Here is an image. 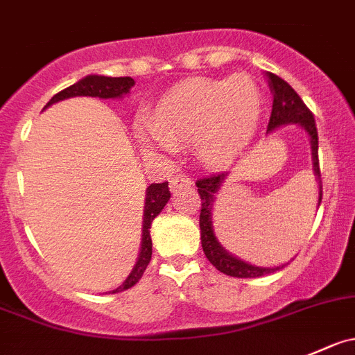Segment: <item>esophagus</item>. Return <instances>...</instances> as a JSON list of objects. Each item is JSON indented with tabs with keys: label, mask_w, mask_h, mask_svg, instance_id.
<instances>
[{
	"label": "esophagus",
	"mask_w": 355,
	"mask_h": 355,
	"mask_svg": "<svg viewBox=\"0 0 355 355\" xmlns=\"http://www.w3.org/2000/svg\"><path fill=\"white\" fill-rule=\"evenodd\" d=\"M192 185V178L185 177V175H175L170 180V189L171 192L182 191V189H189Z\"/></svg>",
	"instance_id": "obj_1"
}]
</instances>
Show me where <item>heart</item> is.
I'll list each match as a JSON object with an SVG mask.
<instances>
[{
	"label": "heart",
	"instance_id": "b5f03b06",
	"mask_svg": "<svg viewBox=\"0 0 355 355\" xmlns=\"http://www.w3.org/2000/svg\"><path fill=\"white\" fill-rule=\"evenodd\" d=\"M261 109L263 95L250 76L191 79L161 98L153 121L139 126L137 139L144 149L164 153L175 150L177 139L192 140L199 159L225 163L248 146Z\"/></svg>",
	"mask_w": 355,
	"mask_h": 355
}]
</instances>
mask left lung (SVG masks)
Segmentation results:
<instances>
[{"label":"left lung","instance_id":"8db88e82","mask_svg":"<svg viewBox=\"0 0 355 355\" xmlns=\"http://www.w3.org/2000/svg\"><path fill=\"white\" fill-rule=\"evenodd\" d=\"M270 88L274 92V104L272 112H270L269 125L267 130H274L281 125H288V123H298L304 126L311 135L312 142V156H314V171L321 180V168H319V139H318V128H315L314 114L311 109L304 104L297 92L288 85L284 79L279 76L269 74ZM227 173H213L208 177H202L196 180V187H198L199 198H201V213H199V227H201V244L202 251H205L206 258L209 263L215 267L220 272L227 274L232 277H260L265 274L276 272L281 267H274V269H265V267H254V265L244 263V261L237 260L232 254L227 253L216 241L215 234H213L211 227V206L215 201V194L218 191L220 184L225 178ZM322 189V187H321ZM322 199V191L319 192V202Z\"/></svg>","mask_w":355,"mask_h":355}]
</instances>
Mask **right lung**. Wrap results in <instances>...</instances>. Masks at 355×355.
<instances>
[{
  "instance_id": "add662e5",
  "label": "right lung",
  "mask_w": 355,
  "mask_h": 355,
  "mask_svg": "<svg viewBox=\"0 0 355 355\" xmlns=\"http://www.w3.org/2000/svg\"><path fill=\"white\" fill-rule=\"evenodd\" d=\"M135 85L130 76L125 78H107V76H86L81 81L74 83V85L67 86L62 92H58L57 95L51 97V101L48 102V105L55 104L58 101H64L69 97H98V98H116L121 97V95L128 94L130 88ZM170 187H168V182L163 184H153L147 187L146 194V208H144V230H142V250H140V258L137 261L135 269L132 270V274L128 276V279L121 284L119 288L112 290L111 293H119V291H125L128 288L135 286L140 281V277L146 272L147 265H149L150 257H153V239H150V225H153V220L159 215L161 209L164 208V205L170 199Z\"/></svg>"
}]
</instances>
